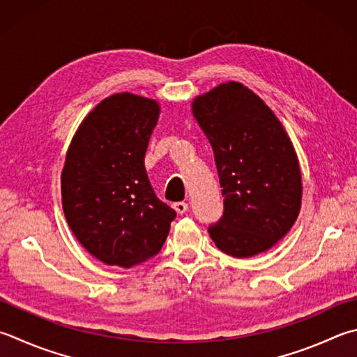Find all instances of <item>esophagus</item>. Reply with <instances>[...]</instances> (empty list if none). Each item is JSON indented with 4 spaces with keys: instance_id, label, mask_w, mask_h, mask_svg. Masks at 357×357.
<instances>
[{
    "instance_id": "1",
    "label": "esophagus",
    "mask_w": 357,
    "mask_h": 357,
    "mask_svg": "<svg viewBox=\"0 0 357 357\" xmlns=\"http://www.w3.org/2000/svg\"><path fill=\"white\" fill-rule=\"evenodd\" d=\"M174 210H176L178 214H183L188 211V204H185V202H177V204H174Z\"/></svg>"
}]
</instances>
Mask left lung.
Instances as JSON below:
<instances>
[{
    "label": "left lung",
    "mask_w": 357,
    "mask_h": 357,
    "mask_svg": "<svg viewBox=\"0 0 357 357\" xmlns=\"http://www.w3.org/2000/svg\"><path fill=\"white\" fill-rule=\"evenodd\" d=\"M191 112L214 152L224 216L208 228L234 258L267 252L283 239L301 208L297 152L275 112L234 80L192 99Z\"/></svg>",
    "instance_id": "1"
}]
</instances>
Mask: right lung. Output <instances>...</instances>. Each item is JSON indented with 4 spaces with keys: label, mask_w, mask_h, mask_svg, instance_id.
<instances>
[{
    "label": "right lung",
    "mask_w": 357,
    "mask_h": 357,
    "mask_svg": "<svg viewBox=\"0 0 357 357\" xmlns=\"http://www.w3.org/2000/svg\"><path fill=\"white\" fill-rule=\"evenodd\" d=\"M160 112L157 99L115 93L82 119L66 151L60 176L66 222L107 266L130 268L155 257L176 219L144 167Z\"/></svg>",
    "instance_id": "right-lung-1"
}]
</instances>
